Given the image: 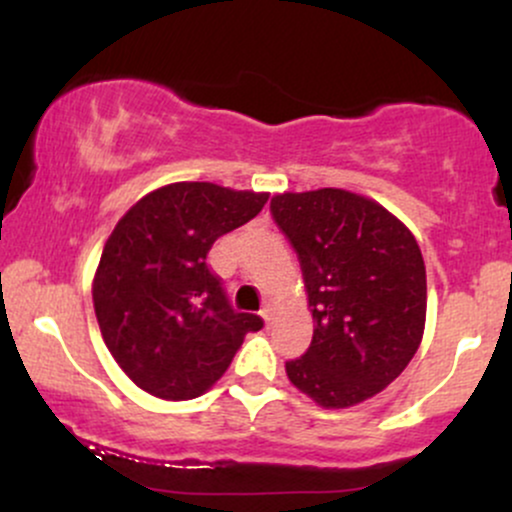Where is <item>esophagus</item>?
Wrapping results in <instances>:
<instances>
[{
    "label": "esophagus",
    "mask_w": 512,
    "mask_h": 512,
    "mask_svg": "<svg viewBox=\"0 0 512 512\" xmlns=\"http://www.w3.org/2000/svg\"><path fill=\"white\" fill-rule=\"evenodd\" d=\"M262 320H264V325H272V320H274V315H272V308H264L262 310Z\"/></svg>",
    "instance_id": "1"
}]
</instances>
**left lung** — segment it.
Returning <instances> with one entry per match:
<instances>
[{
  "label": "left lung",
  "mask_w": 512,
  "mask_h": 512,
  "mask_svg": "<svg viewBox=\"0 0 512 512\" xmlns=\"http://www.w3.org/2000/svg\"><path fill=\"white\" fill-rule=\"evenodd\" d=\"M301 260L313 342L286 375L322 409L383 392L426 327V264L414 233L375 199L320 187L272 197Z\"/></svg>",
  "instance_id": "8db88e82"
}]
</instances>
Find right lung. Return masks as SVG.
I'll return each mask as SVG.
<instances>
[{
  "label": "right lung",
  "instance_id": "obj_1",
  "mask_svg": "<svg viewBox=\"0 0 512 512\" xmlns=\"http://www.w3.org/2000/svg\"><path fill=\"white\" fill-rule=\"evenodd\" d=\"M267 199L214 182H170L115 223L93 274V310L117 366L144 392L168 402L204 395L245 334L264 325L231 308L207 255Z\"/></svg>",
  "mask_w": 512,
  "mask_h": 512
}]
</instances>
